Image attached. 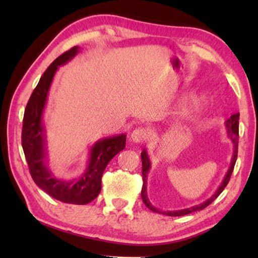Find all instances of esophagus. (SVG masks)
<instances>
[{"instance_id":"obj_1","label":"esophagus","mask_w":258,"mask_h":258,"mask_svg":"<svg viewBox=\"0 0 258 258\" xmlns=\"http://www.w3.org/2000/svg\"><path fill=\"white\" fill-rule=\"evenodd\" d=\"M150 131L148 128H143V127H139L137 130H134L132 133H131V140L135 143H142L149 140L150 138Z\"/></svg>"}]
</instances>
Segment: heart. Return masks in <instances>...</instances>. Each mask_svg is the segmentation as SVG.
<instances>
[{"mask_svg":"<svg viewBox=\"0 0 258 258\" xmlns=\"http://www.w3.org/2000/svg\"><path fill=\"white\" fill-rule=\"evenodd\" d=\"M209 102V97L207 94H198L192 97L190 106L192 109H202L206 107Z\"/></svg>","mask_w":258,"mask_h":258,"instance_id":"obj_1","label":"heart"}]
</instances>
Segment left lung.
Returning <instances> with one entry per match:
<instances>
[{"mask_svg": "<svg viewBox=\"0 0 258 258\" xmlns=\"http://www.w3.org/2000/svg\"><path fill=\"white\" fill-rule=\"evenodd\" d=\"M239 116L240 113H233L232 116L230 117L228 120H225V127H226V132H228L229 138L231 139V141L233 143V155L232 158H231V164L230 167L226 172L225 176L222 181L221 185L217 187V190L214 192V194L209 197L207 200H205L204 203L195 205L190 208H185V209H180V211H167V212H163L160 209L156 208L155 206H152L149 198H148L147 195V177H148V173H149L150 168H151V163L149 159V156H148V152L146 149H143L141 152V160H142V180H143V185H142V191H141V197L143 203H145L146 206L150 209V211L158 213V214H164V215L167 216H183V215H187V214L197 212V211H202V209L206 208L208 205H211L214 200H215L218 196L222 194V191L224 190V187L228 185V183L230 181V177L232 175L234 165H235V160H237V156H238V137H239Z\"/></svg>", "mask_w": 258, "mask_h": 258, "instance_id": "8db88e82", "label": "left lung"}]
</instances>
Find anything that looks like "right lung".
Masks as SVG:
<instances>
[{
	"instance_id": "obj_1",
	"label": "right lung",
	"mask_w": 258,
	"mask_h": 258,
	"mask_svg": "<svg viewBox=\"0 0 258 258\" xmlns=\"http://www.w3.org/2000/svg\"><path fill=\"white\" fill-rule=\"evenodd\" d=\"M74 46L58 56L43 74L25 109L21 143L34 182L56 200L74 205H86L98 197L101 191V177L107 165L125 148L126 134L99 140L91 147L89 161L84 173L78 178L62 180L54 176L47 165L45 125L43 121L47 94L59 66L67 63L80 52Z\"/></svg>"
}]
</instances>
